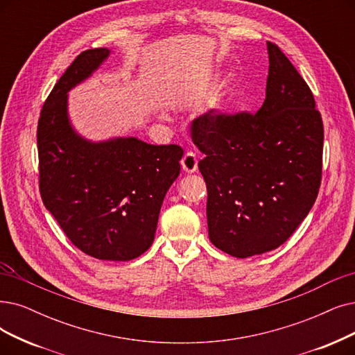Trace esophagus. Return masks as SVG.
<instances>
[{"instance_id": "34e87169", "label": "esophagus", "mask_w": 355, "mask_h": 355, "mask_svg": "<svg viewBox=\"0 0 355 355\" xmlns=\"http://www.w3.org/2000/svg\"><path fill=\"white\" fill-rule=\"evenodd\" d=\"M180 164H182V168L185 170L187 173L195 172V170L198 168V159H196L195 153H192V151L185 153V155H183L180 160Z\"/></svg>"}]
</instances>
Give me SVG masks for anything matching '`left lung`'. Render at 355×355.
<instances>
[{
    "instance_id": "left-lung-1",
    "label": "left lung",
    "mask_w": 355,
    "mask_h": 355,
    "mask_svg": "<svg viewBox=\"0 0 355 355\" xmlns=\"http://www.w3.org/2000/svg\"><path fill=\"white\" fill-rule=\"evenodd\" d=\"M266 97L257 113L212 109L191 122L205 157L209 240L234 258L281 246L313 207L322 180L323 122L307 83L268 42Z\"/></svg>"
}]
</instances>
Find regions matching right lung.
<instances>
[{"label":"right lung","instance_id":"obj_1","mask_svg":"<svg viewBox=\"0 0 355 355\" xmlns=\"http://www.w3.org/2000/svg\"><path fill=\"white\" fill-rule=\"evenodd\" d=\"M107 55L106 48L81 52L45 101L37 122L39 191L76 248L96 259L130 261L153 243L183 150L137 138L92 144L71 130L67 93Z\"/></svg>","mask_w":355,"mask_h":355}]
</instances>
